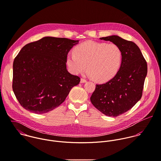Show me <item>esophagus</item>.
<instances>
[{"instance_id": "obj_1", "label": "esophagus", "mask_w": 161, "mask_h": 161, "mask_svg": "<svg viewBox=\"0 0 161 161\" xmlns=\"http://www.w3.org/2000/svg\"><path fill=\"white\" fill-rule=\"evenodd\" d=\"M86 80L85 79L81 78V80H80V83H86Z\"/></svg>"}]
</instances>
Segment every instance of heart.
<instances>
[{
    "label": "heart",
    "mask_w": 161,
    "mask_h": 161,
    "mask_svg": "<svg viewBox=\"0 0 161 161\" xmlns=\"http://www.w3.org/2000/svg\"><path fill=\"white\" fill-rule=\"evenodd\" d=\"M66 57V64L74 75L87 68L92 78L97 82H105L118 73L122 62V52L114 43L86 41L77 46Z\"/></svg>",
    "instance_id": "heart-1"
}]
</instances>
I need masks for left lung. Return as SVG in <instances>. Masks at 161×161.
Here are the masks:
<instances>
[{
  "instance_id": "obj_1",
  "label": "left lung",
  "mask_w": 161,
  "mask_h": 161,
  "mask_svg": "<svg viewBox=\"0 0 161 161\" xmlns=\"http://www.w3.org/2000/svg\"><path fill=\"white\" fill-rule=\"evenodd\" d=\"M117 45L122 52V62L113 78L96 85L90 100L104 114L116 117L131 109L141 98L147 65L139 48L118 35L99 38Z\"/></svg>"
}]
</instances>
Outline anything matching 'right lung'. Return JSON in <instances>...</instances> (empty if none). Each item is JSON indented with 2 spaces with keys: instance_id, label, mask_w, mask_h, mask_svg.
<instances>
[{
  "instance_id": "add662e5",
  "label": "right lung",
  "mask_w": 161,
  "mask_h": 161,
  "mask_svg": "<svg viewBox=\"0 0 161 161\" xmlns=\"http://www.w3.org/2000/svg\"><path fill=\"white\" fill-rule=\"evenodd\" d=\"M79 40L45 36L25 45L13 64L14 93L21 106L36 114L59 106L80 78L66 69V57Z\"/></svg>"
}]
</instances>
